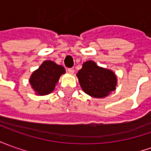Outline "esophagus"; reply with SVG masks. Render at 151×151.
Instances as JSON below:
<instances>
[{
  "instance_id": "1",
  "label": "esophagus",
  "mask_w": 151,
  "mask_h": 151,
  "mask_svg": "<svg viewBox=\"0 0 151 151\" xmlns=\"http://www.w3.org/2000/svg\"><path fill=\"white\" fill-rule=\"evenodd\" d=\"M66 70H67V72L69 74H70V75H72V74H74V72H75V70H74L73 68H68Z\"/></svg>"
}]
</instances>
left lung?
I'll list each match as a JSON object with an SVG mask.
<instances>
[{"mask_svg": "<svg viewBox=\"0 0 151 151\" xmlns=\"http://www.w3.org/2000/svg\"><path fill=\"white\" fill-rule=\"evenodd\" d=\"M84 92L93 98H104L116 89L117 76L111 70L97 65L93 61L83 63L76 74Z\"/></svg>", "mask_w": 151, "mask_h": 151, "instance_id": "8db88e82", "label": "left lung"}]
</instances>
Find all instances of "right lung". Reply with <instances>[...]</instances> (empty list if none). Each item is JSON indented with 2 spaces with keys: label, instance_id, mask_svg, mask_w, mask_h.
<instances>
[{
  "label": "right lung",
  "instance_id": "right-lung-1",
  "mask_svg": "<svg viewBox=\"0 0 151 151\" xmlns=\"http://www.w3.org/2000/svg\"><path fill=\"white\" fill-rule=\"evenodd\" d=\"M65 72L62 65L47 60L31 75L29 83L38 95H46L53 91L60 76Z\"/></svg>",
  "mask_w": 151,
  "mask_h": 151
}]
</instances>
